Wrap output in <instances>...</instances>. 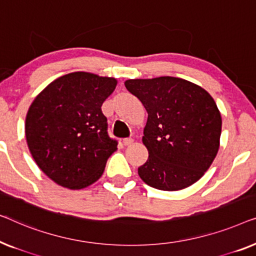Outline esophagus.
Segmentation results:
<instances>
[{
	"label": "esophagus",
	"mask_w": 256,
	"mask_h": 256,
	"mask_svg": "<svg viewBox=\"0 0 256 256\" xmlns=\"http://www.w3.org/2000/svg\"><path fill=\"white\" fill-rule=\"evenodd\" d=\"M123 144H124L125 146L132 145V144H133V139H132V138H125V139H123Z\"/></svg>",
	"instance_id": "1"
}]
</instances>
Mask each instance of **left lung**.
I'll return each instance as SVG.
<instances>
[{
  "mask_svg": "<svg viewBox=\"0 0 256 256\" xmlns=\"http://www.w3.org/2000/svg\"><path fill=\"white\" fill-rule=\"evenodd\" d=\"M147 111L142 142L148 159L140 178L159 190L175 192L194 184L219 150L222 116L210 94L180 78L125 81Z\"/></svg>",
  "mask_w": 256,
  "mask_h": 256,
  "instance_id": "left-lung-1",
  "label": "left lung"
}]
</instances>
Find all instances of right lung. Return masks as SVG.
Listing matches in <instances>:
<instances>
[{
    "instance_id": "right-lung-1",
    "label": "right lung",
    "mask_w": 256,
    "mask_h": 256,
    "mask_svg": "<svg viewBox=\"0 0 256 256\" xmlns=\"http://www.w3.org/2000/svg\"><path fill=\"white\" fill-rule=\"evenodd\" d=\"M117 80L74 72L51 82L36 97L25 120L28 150L56 184L82 189L102 176L117 140L108 134L102 104Z\"/></svg>"
}]
</instances>
